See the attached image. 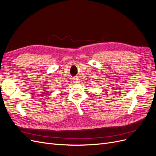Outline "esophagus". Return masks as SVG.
<instances>
[{
  "mask_svg": "<svg viewBox=\"0 0 156 156\" xmlns=\"http://www.w3.org/2000/svg\"><path fill=\"white\" fill-rule=\"evenodd\" d=\"M73 83H75V84H77V83H79V78L78 77H74V79H73Z\"/></svg>",
  "mask_w": 156,
  "mask_h": 156,
  "instance_id": "34e87169",
  "label": "esophagus"
}]
</instances>
